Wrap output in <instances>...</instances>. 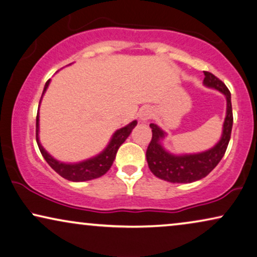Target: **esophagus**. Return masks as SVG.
<instances>
[{"instance_id": "34e87169", "label": "esophagus", "mask_w": 257, "mask_h": 257, "mask_svg": "<svg viewBox=\"0 0 257 257\" xmlns=\"http://www.w3.org/2000/svg\"><path fill=\"white\" fill-rule=\"evenodd\" d=\"M152 109L150 108H143V109H141V110H140V114H139V117H140V119H141V121H143V122H146V121H148V119L152 117Z\"/></svg>"}]
</instances>
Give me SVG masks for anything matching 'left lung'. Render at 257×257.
<instances>
[{"mask_svg": "<svg viewBox=\"0 0 257 257\" xmlns=\"http://www.w3.org/2000/svg\"><path fill=\"white\" fill-rule=\"evenodd\" d=\"M203 83L207 87L215 88L227 98V116L223 123L222 138L214 148L204 153L194 155L175 156L167 153L160 145V140L164 138L163 131L154 123H150L153 138L147 148V162L154 175L161 180L173 183H190L206 177L223 157L227 150L232 128V109L230 91L220 78L209 71H204Z\"/></svg>", "mask_w": 257, "mask_h": 257, "instance_id": "left-lung-1", "label": "left lung"}]
</instances>
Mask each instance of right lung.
Returning <instances> with one entry per match:
<instances>
[{
  "mask_svg": "<svg viewBox=\"0 0 257 257\" xmlns=\"http://www.w3.org/2000/svg\"><path fill=\"white\" fill-rule=\"evenodd\" d=\"M49 82L50 80H48L46 85H44L42 96L44 91L47 90L48 85H49ZM40 103H41V100H40ZM136 124H138V122L133 121L132 123H129L128 125L118 129V131L114 134V136H112L111 141L108 145L107 148H105L100 155H97L96 157H93V159L90 160L83 161V162H80V163L67 164V163L59 162V161L53 159V157H51L49 154L43 149V147L41 146V143L39 141V112H37L36 142L40 148L41 154H42V156L44 157V160L47 161V163L49 164L55 172L59 174V175L62 176L63 179L73 181V182H81V181H89V180L97 179V177L104 175V174L110 169L119 146L125 141L129 135H131L132 131L134 129V126Z\"/></svg>",
  "mask_w": 257,
  "mask_h": 257,
  "instance_id": "obj_1",
  "label": "right lung"
}]
</instances>
